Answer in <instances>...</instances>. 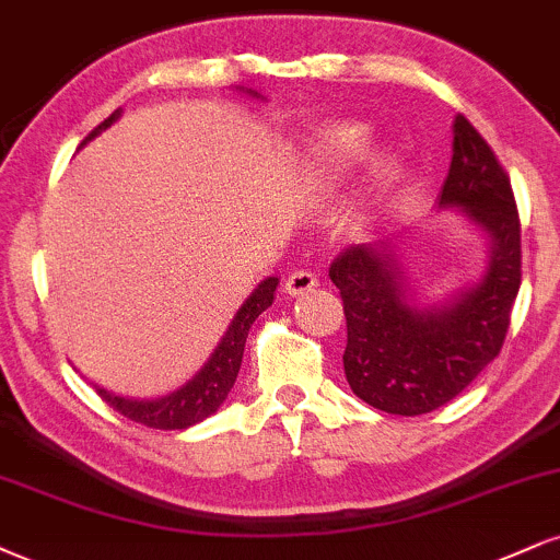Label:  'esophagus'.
I'll list each match as a JSON object with an SVG mask.
<instances>
[{
    "mask_svg": "<svg viewBox=\"0 0 560 560\" xmlns=\"http://www.w3.org/2000/svg\"><path fill=\"white\" fill-rule=\"evenodd\" d=\"M315 287H318V279H315L313 271H305V268L302 271H292L284 281V292L289 298H300V294H305Z\"/></svg>",
    "mask_w": 560,
    "mask_h": 560,
    "instance_id": "34e87169",
    "label": "esophagus"
}]
</instances>
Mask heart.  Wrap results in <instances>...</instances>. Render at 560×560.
Instances as JSON below:
<instances>
[{
  "mask_svg": "<svg viewBox=\"0 0 560 560\" xmlns=\"http://www.w3.org/2000/svg\"><path fill=\"white\" fill-rule=\"evenodd\" d=\"M370 135L362 125H341L326 132L315 145V177L334 179L368 151Z\"/></svg>",
  "mask_w": 560,
  "mask_h": 560,
  "instance_id": "1",
  "label": "heart"
}]
</instances>
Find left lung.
<instances>
[{
    "instance_id": "1",
    "label": "left lung",
    "mask_w": 560,
    "mask_h": 560,
    "mask_svg": "<svg viewBox=\"0 0 560 560\" xmlns=\"http://www.w3.org/2000/svg\"><path fill=\"white\" fill-rule=\"evenodd\" d=\"M441 206H459L493 242L480 284L448 305L409 302L386 242L347 247L328 268L345 305L349 386L388 415H428L459 396L501 352L522 284V224L509 172L464 114L454 119Z\"/></svg>"
}]
</instances>
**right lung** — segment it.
I'll use <instances>...</instances> for the list:
<instances>
[{"instance_id":"add662e5","label":"right lung","mask_w":560,"mask_h":560,"mask_svg":"<svg viewBox=\"0 0 560 560\" xmlns=\"http://www.w3.org/2000/svg\"><path fill=\"white\" fill-rule=\"evenodd\" d=\"M117 117H119V109L114 112L112 117H106L96 130H91V135L83 140V145L91 138H96L101 130H106V127H109ZM276 284H279L276 276H268L266 281H260L258 289H255L250 298L245 300V305L237 310L232 326H229V331L224 339H221V345L215 347L211 360L206 362V368L200 370L192 381H187L185 386L172 390L170 396L140 401V399H127V396L109 394V390L98 386H96V394L109 404V407L117 409L119 415H125L127 420L140 422V425L145 428L185 430L195 425V422H203L208 415H213L215 409L224 404L226 394L232 390L234 381H237L247 331H250V326L262 310L271 307Z\"/></svg>"}]
</instances>
